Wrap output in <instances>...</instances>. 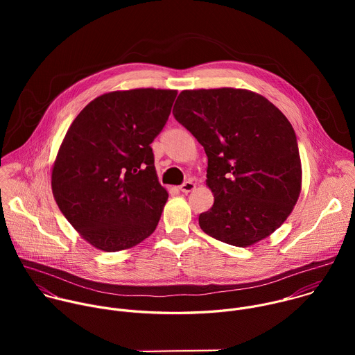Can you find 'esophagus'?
Segmentation results:
<instances>
[{
	"mask_svg": "<svg viewBox=\"0 0 355 355\" xmlns=\"http://www.w3.org/2000/svg\"><path fill=\"white\" fill-rule=\"evenodd\" d=\"M193 188H195V184H193L192 181H185V182H182V184L180 185V191H181V192H185V193H187V192H191Z\"/></svg>",
	"mask_w": 355,
	"mask_h": 355,
	"instance_id": "obj_1",
	"label": "esophagus"
}]
</instances>
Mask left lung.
Listing matches in <instances>:
<instances>
[{
	"label": "left lung",
	"instance_id": "8db88e82",
	"mask_svg": "<svg viewBox=\"0 0 355 355\" xmlns=\"http://www.w3.org/2000/svg\"><path fill=\"white\" fill-rule=\"evenodd\" d=\"M173 114L208 156L215 202L199 215L200 229L236 247L275 232L302 182L296 135L285 115L267 98L236 88L182 91Z\"/></svg>",
	"mask_w": 355,
	"mask_h": 355
}]
</instances>
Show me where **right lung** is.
<instances>
[{
	"mask_svg": "<svg viewBox=\"0 0 355 355\" xmlns=\"http://www.w3.org/2000/svg\"><path fill=\"white\" fill-rule=\"evenodd\" d=\"M174 89L114 91L95 98L69 128L52 171L58 205L104 251L130 248L157 227L167 191L151 143L163 130Z\"/></svg>",
	"mask_w": 355,
	"mask_h": 355,
	"instance_id": "1",
	"label": "right lung"
}]
</instances>
